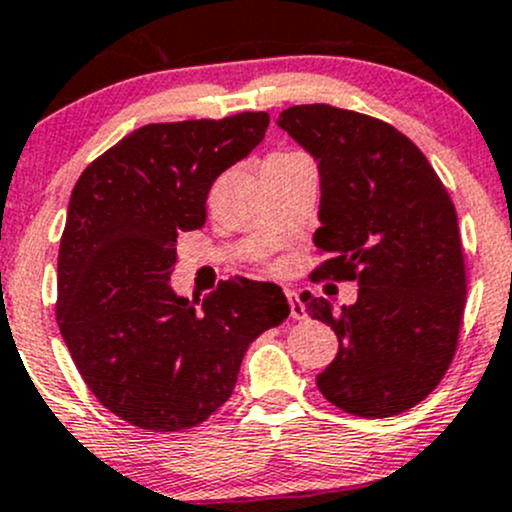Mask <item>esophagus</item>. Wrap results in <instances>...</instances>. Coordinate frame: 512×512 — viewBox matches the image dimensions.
Listing matches in <instances>:
<instances>
[{
    "label": "esophagus",
    "instance_id": "esophagus-1",
    "mask_svg": "<svg viewBox=\"0 0 512 512\" xmlns=\"http://www.w3.org/2000/svg\"><path fill=\"white\" fill-rule=\"evenodd\" d=\"M286 298H289V305H291V317L293 320H303L305 317V308H303V301L301 296H298L296 291H286Z\"/></svg>",
    "mask_w": 512,
    "mask_h": 512
}]
</instances>
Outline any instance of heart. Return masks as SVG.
<instances>
[{
  "label": "heart",
  "instance_id": "heart-1",
  "mask_svg": "<svg viewBox=\"0 0 512 512\" xmlns=\"http://www.w3.org/2000/svg\"><path fill=\"white\" fill-rule=\"evenodd\" d=\"M284 156H289V154H284Z\"/></svg>",
  "mask_w": 512,
  "mask_h": 512
}]
</instances>
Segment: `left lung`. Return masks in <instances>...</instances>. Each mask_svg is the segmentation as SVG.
<instances>
[{
	"mask_svg": "<svg viewBox=\"0 0 512 512\" xmlns=\"http://www.w3.org/2000/svg\"><path fill=\"white\" fill-rule=\"evenodd\" d=\"M320 173L315 245L332 260L315 274L358 281L334 310L303 291L310 317L339 339L317 387L334 407L385 419L431 395L455 356L467 276L448 190L402 132L375 117L293 105L276 117Z\"/></svg>",
	"mask_w": 512,
	"mask_h": 512,
	"instance_id": "8db88e82",
	"label": "left lung"
}]
</instances>
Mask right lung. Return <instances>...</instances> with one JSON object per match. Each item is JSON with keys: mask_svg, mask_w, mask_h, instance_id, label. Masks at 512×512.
<instances>
[{"mask_svg": "<svg viewBox=\"0 0 512 512\" xmlns=\"http://www.w3.org/2000/svg\"><path fill=\"white\" fill-rule=\"evenodd\" d=\"M267 113L144 125L76 180L57 260V325L88 390L146 431L207 421L233 395L245 351L291 313L269 281L228 279L204 301L170 286L180 231L267 132Z\"/></svg>", "mask_w": 512, "mask_h": 512, "instance_id": "1", "label": "right lung"}]
</instances>
